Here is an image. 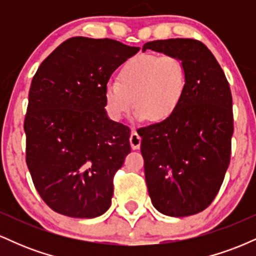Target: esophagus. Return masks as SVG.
<instances>
[{
	"label": "esophagus",
	"instance_id": "esophagus-1",
	"mask_svg": "<svg viewBox=\"0 0 256 256\" xmlns=\"http://www.w3.org/2000/svg\"><path fill=\"white\" fill-rule=\"evenodd\" d=\"M140 140H142V138H140V134H137V131H134V130L132 131L131 136H130V143H131L132 149H140Z\"/></svg>",
	"mask_w": 256,
	"mask_h": 256
}]
</instances>
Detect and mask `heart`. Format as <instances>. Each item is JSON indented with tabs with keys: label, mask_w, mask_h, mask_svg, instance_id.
I'll return each mask as SVG.
<instances>
[{
	"label": "heart",
	"mask_w": 256,
	"mask_h": 256,
	"mask_svg": "<svg viewBox=\"0 0 256 256\" xmlns=\"http://www.w3.org/2000/svg\"><path fill=\"white\" fill-rule=\"evenodd\" d=\"M186 84L185 64L176 55H137L124 64L118 82L106 85V110L110 118L120 120L134 106L138 119L162 122L178 108Z\"/></svg>",
	"instance_id": "obj_1"
}]
</instances>
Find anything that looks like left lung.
<instances>
[{"mask_svg":"<svg viewBox=\"0 0 256 256\" xmlns=\"http://www.w3.org/2000/svg\"><path fill=\"white\" fill-rule=\"evenodd\" d=\"M146 49L176 55L186 68V90L170 118L138 128L152 204L170 216L204 210L219 192L231 158L232 95L225 73L192 38L152 40Z\"/></svg>","mask_w":256,"mask_h":256,"instance_id":"left-lung-1","label":"left lung"}]
</instances>
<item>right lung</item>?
Listing matches in <instances>:
<instances>
[{
    "mask_svg": "<svg viewBox=\"0 0 256 256\" xmlns=\"http://www.w3.org/2000/svg\"><path fill=\"white\" fill-rule=\"evenodd\" d=\"M138 52L110 38L72 37L34 76L26 164L40 196L58 214L95 218L110 208L113 178L131 152V130L108 119L104 88Z\"/></svg>",
    "mask_w": 256,
    "mask_h": 256,
    "instance_id": "obj_1",
    "label": "right lung"
}]
</instances>
